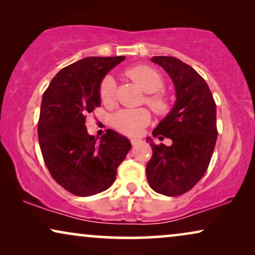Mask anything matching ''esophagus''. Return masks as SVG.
Masks as SVG:
<instances>
[{
	"label": "esophagus",
	"mask_w": 255,
	"mask_h": 255,
	"mask_svg": "<svg viewBox=\"0 0 255 255\" xmlns=\"http://www.w3.org/2000/svg\"><path fill=\"white\" fill-rule=\"evenodd\" d=\"M140 142H141V139H139V138H132L131 139L132 146H137L138 144H140Z\"/></svg>",
	"instance_id": "1"
}]
</instances>
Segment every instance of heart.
Returning <instances> with one entry per match:
<instances>
[{"mask_svg": "<svg viewBox=\"0 0 255 255\" xmlns=\"http://www.w3.org/2000/svg\"><path fill=\"white\" fill-rule=\"evenodd\" d=\"M127 75L145 93L151 94L146 97V103L152 108L154 113L162 115L168 110V101L158 92L162 88L163 81L160 74L154 69L146 65H137L128 68ZM115 80L108 75L103 79L100 87V96L104 102L113 100L115 95ZM153 94H152L151 93ZM149 114L145 109H128L121 110L115 114L111 120L114 128L121 133L127 135H135L140 133L142 128L149 122Z\"/></svg>", "mask_w": 255, "mask_h": 255, "instance_id": "heart-1", "label": "heart"}]
</instances>
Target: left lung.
Wrapping results in <instances>:
<instances>
[{
    "label": "left lung",
    "mask_w": 255,
    "mask_h": 255,
    "mask_svg": "<svg viewBox=\"0 0 255 255\" xmlns=\"http://www.w3.org/2000/svg\"><path fill=\"white\" fill-rule=\"evenodd\" d=\"M170 76L176 101L152 134L172 145H155L149 137L152 158L146 166L149 187L166 196L190 190L207 172L217 140L216 103L204 79L189 65L174 57H153Z\"/></svg>",
    "instance_id": "left-lung-1"
}]
</instances>
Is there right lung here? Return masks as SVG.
Masks as SVG:
<instances>
[{"mask_svg":"<svg viewBox=\"0 0 255 255\" xmlns=\"http://www.w3.org/2000/svg\"><path fill=\"white\" fill-rule=\"evenodd\" d=\"M125 57H88L62 68L45 90L38 139L45 165L62 188L92 196L115 182L131 148L127 137L108 128L97 141L86 128V115L101 106L104 76Z\"/></svg>","mask_w":255,"mask_h":255,"instance_id":"1","label":"right lung"}]
</instances>
